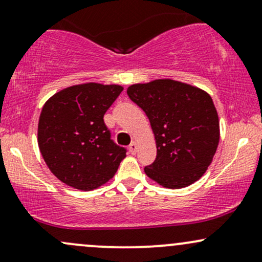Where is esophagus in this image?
<instances>
[{
  "label": "esophagus",
  "instance_id": "obj_1",
  "mask_svg": "<svg viewBox=\"0 0 262 262\" xmlns=\"http://www.w3.org/2000/svg\"><path fill=\"white\" fill-rule=\"evenodd\" d=\"M137 143H135V141H133V143L130 144V145H129V152H130L132 155H134L135 152H137Z\"/></svg>",
  "mask_w": 262,
  "mask_h": 262
}]
</instances>
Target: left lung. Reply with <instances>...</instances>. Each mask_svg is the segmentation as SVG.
I'll list each match as a JSON object with an SVG mask.
<instances>
[{
	"instance_id": "left-lung-1",
	"label": "left lung",
	"mask_w": 262,
	"mask_h": 262,
	"mask_svg": "<svg viewBox=\"0 0 262 262\" xmlns=\"http://www.w3.org/2000/svg\"><path fill=\"white\" fill-rule=\"evenodd\" d=\"M127 93L148 116L156 140V159L145 173L166 188L200 180L219 143V119L203 90L170 79L135 83Z\"/></svg>"
}]
</instances>
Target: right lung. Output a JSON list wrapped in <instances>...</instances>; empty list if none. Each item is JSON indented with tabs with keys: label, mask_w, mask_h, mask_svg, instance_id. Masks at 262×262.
Segmentation results:
<instances>
[{
	"label": "right lung",
	"mask_w": 262,
	"mask_h": 262,
	"mask_svg": "<svg viewBox=\"0 0 262 262\" xmlns=\"http://www.w3.org/2000/svg\"><path fill=\"white\" fill-rule=\"evenodd\" d=\"M122 91L119 85L81 83L45 102L38 123L39 150L65 185L91 191L117 172L127 150L111 139L103 116Z\"/></svg>",
	"instance_id": "right-lung-1"
}]
</instances>
